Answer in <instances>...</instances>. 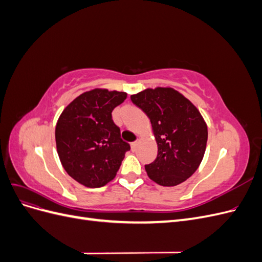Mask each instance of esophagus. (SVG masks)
Instances as JSON below:
<instances>
[{
	"label": "esophagus",
	"instance_id": "esophagus-1",
	"mask_svg": "<svg viewBox=\"0 0 262 262\" xmlns=\"http://www.w3.org/2000/svg\"><path fill=\"white\" fill-rule=\"evenodd\" d=\"M138 143H139L138 141H136V142H132V143H131V148H132V150H136V149H137Z\"/></svg>",
	"mask_w": 262,
	"mask_h": 262
}]
</instances>
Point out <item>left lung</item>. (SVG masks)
I'll list each match as a JSON object with an SVG mask.
<instances>
[{"label":"left lung","instance_id":"8db88e82","mask_svg":"<svg viewBox=\"0 0 262 262\" xmlns=\"http://www.w3.org/2000/svg\"><path fill=\"white\" fill-rule=\"evenodd\" d=\"M131 100L148 117L157 143L156 160L145 165L147 176L164 187L177 186L199 167L208 126L199 110L171 87L147 89Z\"/></svg>","mask_w":262,"mask_h":262}]
</instances>
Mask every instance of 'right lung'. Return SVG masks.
I'll use <instances>...</instances> for the list:
<instances>
[{"mask_svg": "<svg viewBox=\"0 0 262 262\" xmlns=\"http://www.w3.org/2000/svg\"><path fill=\"white\" fill-rule=\"evenodd\" d=\"M126 93L95 89L66 107L55 125V143L63 168L81 185L99 188L112 181L130 145L122 141L113 110Z\"/></svg>", "mask_w": 262, "mask_h": 262, "instance_id": "right-lung-1", "label": "right lung"}]
</instances>
